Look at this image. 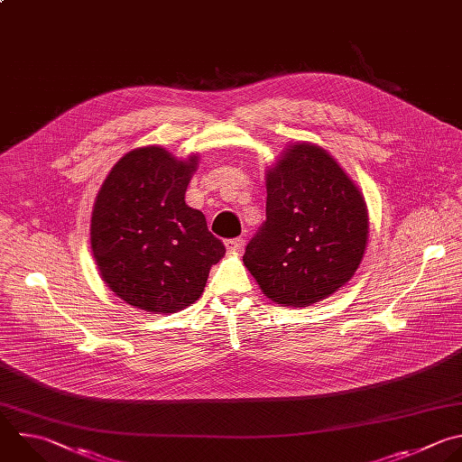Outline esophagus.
Segmentation results:
<instances>
[{"instance_id": "34e87169", "label": "esophagus", "mask_w": 462, "mask_h": 462, "mask_svg": "<svg viewBox=\"0 0 462 462\" xmlns=\"http://www.w3.org/2000/svg\"><path fill=\"white\" fill-rule=\"evenodd\" d=\"M225 245H226V250H228V252L241 254L243 248H245V239H243V237H234V239H228Z\"/></svg>"}]
</instances>
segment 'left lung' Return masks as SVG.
Returning a JSON list of instances; mask_svg holds the SVG:
<instances>
[{
    "mask_svg": "<svg viewBox=\"0 0 462 462\" xmlns=\"http://www.w3.org/2000/svg\"><path fill=\"white\" fill-rule=\"evenodd\" d=\"M264 178L266 221L243 263L273 302L312 306L345 286L363 261L370 228L365 196L310 141L290 143Z\"/></svg>",
    "mask_w": 462,
    "mask_h": 462,
    "instance_id": "8db88e82",
    "label": "left lung"
}]
</instances>
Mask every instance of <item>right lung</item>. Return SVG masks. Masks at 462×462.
Wrapping results in <instances>:
<instances>
[{"label":"right lung","mask_w":462,"mask_h":462,"mask_svg":"<svg viewBox=\"0 0 462 462\" xmlns=\"http://www.w3.org/2000/svg\"><path fill=\"white\" fill-rule=\"evenodd\" d=\"M199 158L158 144L126 152L103 181L90 217L101 279L132 309L176 314L194 304L225 255L203 212L185 203Z\"/></svg>","instance_id":"1"}]
</instances>
